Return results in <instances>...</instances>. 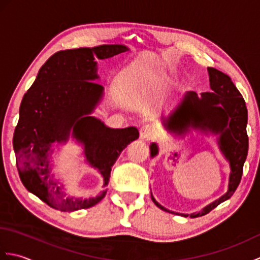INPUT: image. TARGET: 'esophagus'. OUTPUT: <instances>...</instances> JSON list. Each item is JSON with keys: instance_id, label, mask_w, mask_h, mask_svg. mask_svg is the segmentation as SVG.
Here are the masks:
<instances>
[{"instance_id": "34e87169", "label": "esophagus", "mask_w": 260, "mask_h": 260, "mask_svg": "<svg viewBox=\"0 0 260 260\" xmlns=\"http://www.w3.org/2000/svg\"><path fill=\"white\" fill-rule=\"evenodd\" d=\"M141 139L143 140H152L154 136H155V128L152 125H143L140 131Z\"/></svg>"}]
</instances>
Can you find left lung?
Wrapping results in <instances>:
<instances>
[{
	"instance_id": "left-lung-1",
	"label": "left lung",
	"mask_w": 260,
	"mask_h": 260,
	"mask_svg": "<svg viewBox=\"0 0 260 260\" xmlns=\"http://www.w3.org/2000/svg\"><path fill=\"white\" fill-rule=\"evenodd\" d=\"M208 74L212 92H202L201 97L199 98L197 92L187 91L178 109L165 123L170 131L178 134L183 133L190 125L202 131L209 129L214 134L219 133L220 148L230 163L231 172L228 192L219 200L209 204L201 212L192 213L191 218L209 213L234 194L240 183L244 163L248 154L246 129L248 112L245 99L229 76L211 67L208 68ZM156 154L157 146L153 143L151 145V155L155 156ZM151 198L159 209L171 212L157 203L152 193ZM182 215L187 217V214Z\"/></svg>"
}]
</instances>
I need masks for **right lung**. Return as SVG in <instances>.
<instances>
[{
  "label": "right lung",
  "mask_w": 260,
  "mask_h": 260,
  "mask_svg": "<svg viewBox=\"0 0 260 260\" xmlns=\"http://www.w3.org/2000/svg\"><path fill=\"white\" fill-rule=\"evenodd\" d=\"M127 50L124 46L104 45L58 51L39 70L20 105V117L13 135L16 168L22 183L48 206L63 212L87 209L104 199L86 200L71 197L49 175L48 151L51 143L66 141L73 129L85 145L87 161L98 169L107 186L110 171L120 152L139 139L135 127L108 128L89 115L103 96L96 81L95 59H106Z\"/></svg>",
  "instance_id": "add662e5"
}]
</instances>
